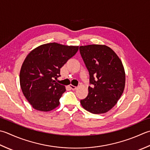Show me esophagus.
Wrapping results in <instances>:
<instances>
[{"mask_svg":"<svg viewBox=\"0 0 150 150\" xmlns=\"http://www.w3.org/2000/svg\"><path fill=\"white\" fill-rule=\"evenodd\" d=\"M69 87L71 88V89H72V90H76V89H77V87L75 86H73V85H72V84H70V85H69Z\"/></svg>","mask_w":150,"mask_h":150,"instance_id":"34e87169","label":"esophagus"}]
</instances>
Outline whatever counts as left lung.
<instances>
[{
  "instance_id": "obj_1",
  "label": "left lung",
  "mask_w": 150,
  "mask_h": 150,
  "mask_svg": "<svg viewBox=\"0 0 150 150\" xmlns=\"http://www.w3.org/2000/svg\"><path fill=\"white\" fill-rule=\"evenodd\" d=\"M81 57L90 75L88 94L81 103L93 114H103L115 105L124 92L125 73L115 52L105 45L80 46Z\"/></svg>"
}]
</instances>
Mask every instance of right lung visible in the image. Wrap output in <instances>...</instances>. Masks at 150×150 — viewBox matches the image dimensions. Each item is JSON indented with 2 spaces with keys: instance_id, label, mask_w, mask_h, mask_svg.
Here are the masks:
<instances>
[{
  "instance_id": "add662e5",
  "label": "right lung",
  "mask_w": 150,
  "mask_h": 150,
  "mask_svg": "<svg viewBox=\"0 0 150 150\" xmlns=\"http://www.w3.org/2000/svg\"><path fill=\"white\" fill-rule=\"evenodd\" d=\"M79 50V46L49 43L38 46L26 56L20 71L23 95L34 109L48 112L57 108L66 88L54 81L60 68Z\"/></svg>"
}]
</instances>
